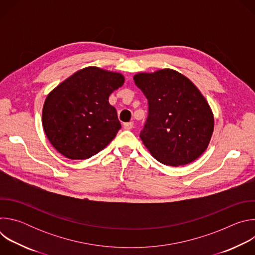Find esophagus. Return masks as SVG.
<instances>
[{
  "label": "esophagus",
  "instance_id": "34e87169",
  "mask_svg": "<svg viewBox=\"0 0 255 255\" xmlns=\"http://www.w3.org/2000/svg\"><path fill=\"white\" fill-rule=\"evenodd\" d=\"M133 126H134L133 122H128V123H125V124H124V129H126V130H131V129L133 128Z\"/></svg>",
  "mask_w": 255,
  "mask_h": 255
}]
</instances>
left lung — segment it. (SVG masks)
Instances as JSON below:
<instances>
[{
	"instance_id": "1",
	"label": "left lung",
	"mask_w": 255,
	"mask_h": 255,
	"mask_svg": "<svg viewBox=\"0 0 255 255\" xmlns=\"http://www.w3.org/2000/svg\"><path fill=\"white\" fill-rule=\"evenodd\" d=\"M133 79L148 100L149 114L140 138L150 154L170 166L200 157L214 131V115L199 89L170 68L138 72Z\"/></svg>"
}]
</instances>
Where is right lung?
Returning <instances> with one entry per match:
<instances>
[{
  "label": "right lung",
  "mask_w": 255,
  "mask_h": 255,
  "mask_svg": "<svg viewBox=\"0 0 255 255\" xmlns=\"http://www.w3.org/2000/svg\"><path fill=\"white\" fill-rule=\"evenodd\" d=\"M124 82L120 72L88 66L47 95L42 126L60 154L74 160L88 159L116 137L121 124L109 97Z\"/></svg>",
  "instance_id": "right-lung-1"
}]
</instances>
